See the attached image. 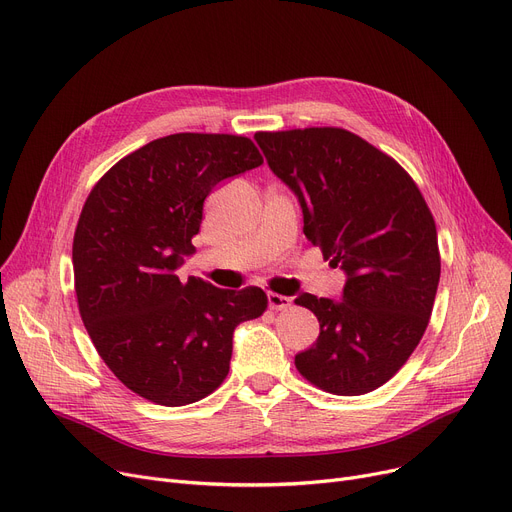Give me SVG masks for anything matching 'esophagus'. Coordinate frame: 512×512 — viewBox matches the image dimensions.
Masks as SVG:
<instances>
[{"mask_svg": "<svg viewBox=\"0 0 512 512\" xmlns=\"http://www.w3.org/2000/svg\"><path fill=\"white\" fill-rule=\"evenodd\" d=\"M290 299L284 297V294H276V292H270L267 294V305H270L272 311H284L290 307Z\"/></svg>", "mask_w": 512, "mask_h": 512, "instance_id": "1", "label": "esophagus"}]
</instances>
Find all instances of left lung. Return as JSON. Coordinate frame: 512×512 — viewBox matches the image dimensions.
I'll list each match as a JSON object with an SVG mask.
<instances>
[{"label":"left lung","mask_w":512,"mask_h":512,"mask_svg":"<svg viewBox=\"0 0 512 512\" xmlns=\"http://www.w3.org/2000/svg\"><path fill=\"white\" fill-rule=\"evenodd\" d=\"M267 166L297 195L303 232L346 274L342 301L301 294L319 336L294 357L313 386L359 396L386 384L417 348L434 309L440 251L413 178L344 128L257 132Z\"/></svg>","instance_id":"8db88e82"}]
</instances>
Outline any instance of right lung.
Returning a JSON list of instances; mask_svg holds the SVG:
<instances>
[{
  "label": "right lung",
  "instance_id": "obj_1",
  "mask_svg": "<svg viewBox=\"0 0 512 512\" xmlns=\"http://www.w3.org/2000/svg\"><path fill=\"white\" fill-rule=\"evenodd\" d=\"M261 164L255 143L238 134H170L107 170L80 211L72 242L80 317L103 363L155 405H191L218 388L234 328L267 307L257 286L236 292L176 276L195 253L213 186Z\"/></svg>",
  "mask_w": 512,
  "mask_h": 512
}]
</instances>
